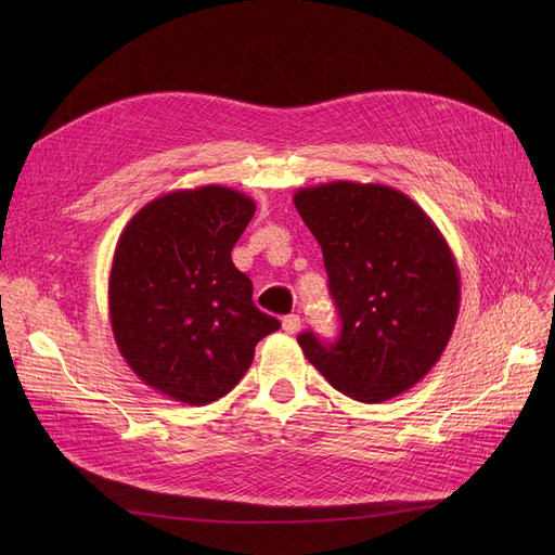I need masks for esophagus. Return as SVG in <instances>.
<instances>
[{"instance_id":"1","label":"esophagus","mask_w":555,"mask_h":555,"mask_svg":"<svg viewBox=\"0 0 555 555\" xmlns=\"http://www.w3.org/2000/svg\"><path fill=\"white\" fill-rule=\"evenodd\" d=\"M283 331L287 335H297L301 331V317L299 314H287L283 317Z\"/></svg>"}]
</instances>
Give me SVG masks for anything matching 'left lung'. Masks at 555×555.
Listing matches in <instances>:
<instances>
[{
  "mask_svg": "<svg viewBox=\"0 0 555 555\" xmlns=\"http://www.w3.org/2000/svg\"><path fill=\"white\" fill-rule=\"evenodd\" d=\"M295 207L324 251L341 335H299L310 364L348 398L385 402L418 385L452 337L461 279L439 227L385 184L299 189Z\"/></svg>",
  "mask_w": 555,
  "mask_h": 555,
  "instance_id": "left-lung-1",
  "label": "left lung"
}]
</instances>
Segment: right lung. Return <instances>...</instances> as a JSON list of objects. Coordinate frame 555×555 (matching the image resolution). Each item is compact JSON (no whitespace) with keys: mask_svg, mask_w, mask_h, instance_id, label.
<instances>
[{"mask_svg":"<svg viewBox=\"0 0 555 555\" xmlns=\"http://www.w3.org/2000/svg\"><path fill=\"white\" fill-rule=\"evenodd\" d=\"M256 211L218 184L141 207L116 243L107 304L114 341L143 385L202 406L241 383L256 344L281 328L260 312L231 249Z\"/></svg>","mask_w":555,"mask_h":555,"instance_id":"1","label":"right lung"}]
</instances>
